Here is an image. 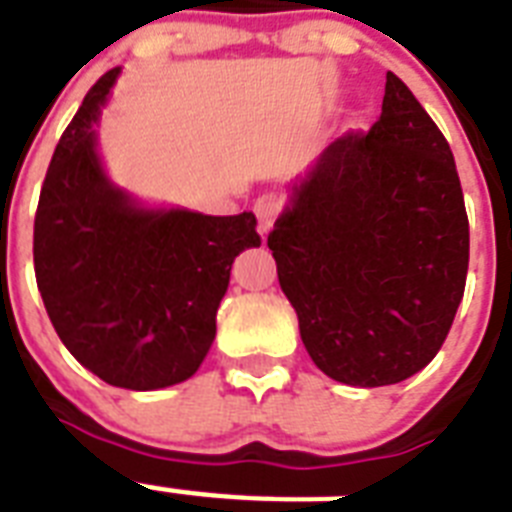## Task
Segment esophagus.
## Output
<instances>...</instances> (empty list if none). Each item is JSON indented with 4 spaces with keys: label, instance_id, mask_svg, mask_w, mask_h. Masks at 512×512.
I'll return each instance as SVG.
<instances>
[{
    "label": "esophagus",
    "instance_id": "esophagus-1",
    "mask_svg": "<svg viewBox=\"0 0 512 512\" xmlns=\"http://www.w3.org/2000/svg\"><path fill=\"white\" fill-rule=\"evenodd\" d=\"M253 211H256V219H259V230L266 232L274 225L277 214L282 211V198L277 193H264V196L256 198Z\"/></svg>",
    "mask_w": 512,
    "mask_h": 512
}]
</instances>
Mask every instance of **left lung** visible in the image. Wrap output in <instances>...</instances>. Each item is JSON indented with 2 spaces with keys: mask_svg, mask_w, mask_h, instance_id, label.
<instances>
[{
  "mask_svg": "<svg viewBox=\"0 0 512 512\" xmlns=\"http://www.w3.org/2000/svg\"><path fill=\"white\" fill-rule=\"evenodd\" d=\"M266 246L311 361L384 387L437 356L466 290L468 217L453 151L395 73L369 133L332 141Z\"/></svg>",
  "mask_w": 512,
  "mask_h": 512,
  "instance_id": "obj_1",
  "label": "left lung"
}]
</instances>
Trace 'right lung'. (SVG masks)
<instances>
[{
	"label": "right lung",
	"mask_w": 512,
	"mask_h": 512,
	"mask_svg": "<svg viewBox=\"0 0 512 512\" xmlns=\"http://www.w3.org/2000/svg\"><path fill=\"white\" fill-rule=\"evenodd\" d=\"M117 75L120 67L96 80L54 149L33 266L65 348L112 387L146 392L196 374L217 335L232 261L261 238L251 211L143 209L109 183L94 122Z\"/></svg>",
	"instance_id": "right-lung-1"
}]
</instances>
